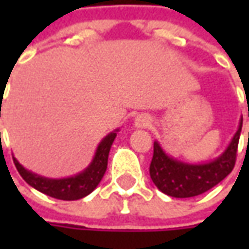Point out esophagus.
Listing matches in <instances>:
<instances>
[{
	"mask_svg": "<svg viewBox=\"0 0 249 249\" xmlns=\"http://www.w3.org/2000/svg\"><path fill=\"white\" fill-rule=\"evenodd\" d=\"M151 124V118H149L147 113H141V115H137L136 119H134V127L137 129H145Z\"/></svg>",
	"mask_w": 249,
	"mask_h": 249,
	"instance_id": "esophagus-1",
	"label": "esophagus"
}]
</instances>
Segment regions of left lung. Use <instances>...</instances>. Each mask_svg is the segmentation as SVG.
Wrapping results in <instances>:
<instances>
[{"mask_svg":"<svg viewBox=\"0 0 249 249\" xmlns=\"http://www.w3.org/2000/svg\"><path fill=\"white\" fill-rule=\"evenodd\" d=\"M249 116V110H248ZM243 127V118L227 148L213 160L188 163L167 155L158 141H154V157L149 165V176L163 194L175 198H190L204 194L219 184L233 170L237 147Z\"/></svg>","mask_w":249,"mask_h":249,"instance_id":"8db88e82","label":"left lung"}]
</instances>
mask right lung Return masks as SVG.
<instances>
[{
  "label": "right lung",
  "instance_id": "right-lung-1",
  "mask_svg": "<svg viewBox=\"0 0 249 249\" xmlns=\"http://www.w3.org/2000/svg\"><path fill=\"white\" fill-rule=\"evenodd\" d=\"M118 131L119 129L113 130L107 137L102 139V141L97 147L95 155H94L90 165L74 176L63 177V178H50V177L40 176L37 173L27 170L26 167L19 163V160L15 157L14 163L19 175L23 177L24 181L45 196H53L56 199H63V201L80 199L92 193L102 180L107 166H108V155H109L110 147H112L113 140L116 139Z\"/></svg>",
  "mask_w": 249,
  "mask_h": 249
}]
</instances>
